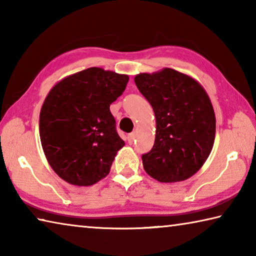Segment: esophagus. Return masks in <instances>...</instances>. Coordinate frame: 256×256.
I'll return each mask as SVG.
<instances>
[{
    "instance_id": "esophagus-1",
    "label": "esophagus",
    "mask_w": 256,
    "mask_h": 256,
    "mask_svg": "<svg viewBox=\"0 0 256 256\" xmlns=\"http://www.w3.org/2000/svg\"><path fill=\"white\" fill-rule=\"evenodd\" d=\"M136 132H132V133H130L128 136V144H132L133 142H134V140H136Z\"/></svg>"
}]
</instances>
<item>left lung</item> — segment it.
<instances>
[{"mask_svg":"<svg viewBox=\"0 0 256 256\" xmlns=\"http://www.w3.org/2000/svg\"><path fill=\"white\" fill-rule=\"evenodd\" d=\"M134 82L156 116L154 144L142 154L146 172L162 183L190 178L204 164L214 144L216 115L204 88L170 68L140 73Z\"/></svg>","mask_w":256,"mask_h":256,"instance_id":"1","label":"left lung"}]
</instances>
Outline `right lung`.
<instances>
[{"instance_id": "add662e5", "label": "right lung", "mask_w": 256, "mask_h": 256, "mask_svg": "<svg viewBox=\"0 0 256 256\" xmlns=\"http://www.w3.org/2000/svg\"><path fill=\"white\" fill-rule=\"evenodd\" d=\"M128 76L89 68L58 81L40 114L47 162L71 185L90 186L110 174L124 141L110 110L126 88Z\"/></svg>"}]
</instances>
